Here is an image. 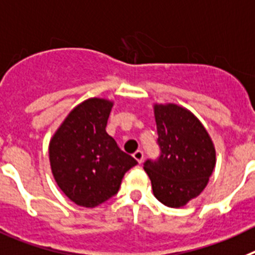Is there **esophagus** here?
<instances>
[{
  "mask_svg": "<svg viewBox=\"0 0 255 255\" xmlns=\"http://www.w3.org/2000/svg\"><path fill=\"white\" fill-rule=\"evenodd\" d=\"M133 157H134V159H136L139 164H141V162L143 161V152H142L141 150H137L136 152L133 153Z\"/></svg>",
  "mask_w": 255,
  "mask_h": 255,
  "instance_id": "1",
  "label": "esophagus"
}]
</instances>
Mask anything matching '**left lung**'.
<instances>
[{
  "mask_svg": "<svg viewBox=\"0 0 255 255\" xmlns=\"http://www.w3.org/2000/svg\"><path fill=\"white\" fill-rule=\"evenodd\" d=\"M159 160L144 162L153 196L167 207L179 208L198 197L216 166V150L205 126L187 108L153 104Z\"/></svg>",
  "mask_w": 255,
  "mask_h": 255,
  "instance_id": "obj_1",
  "label": "left lung"
}]
</instances>
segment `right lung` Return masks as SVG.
<instances>
[{
    "label": "right lung",
    "mask_w": 255,
    "mask_h": 255,
    "mask_svg": "<svg viewBox=\"0 0 255 255\" xmlns=\"http://www.w3.org/2000/svg\"><path fill=\"white\" fill-rule=\"evenodd\" d=\"M114 102L89 98L68 113L49 141V162L59 189L77 206L94 208L118 192L137 165L105 130Z\"/></svg>",
    "instance_id": "1"
}]
</instances>
